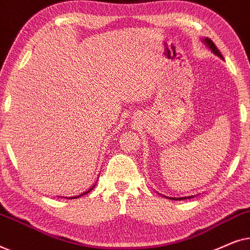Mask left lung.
Returning a JSON list of instances; mask_svg holds the SVG:
<instances>
[{
	"instance_id": "1",
	"label": "left lung",
	"mask_w": 250,
	"mask_h": 250,
	"mask_svg": "<svg viewBox=\"0 0 250 250\" xmlns=\"http://www.w3.org/2000/svg\"><path fill=\"white\" fill-rule=\"evenodd\" d=\"M201 41H203V43L206 45L208 49H209L211 52H213L215 56H217L218 58H221L222 60H223V57H222V54L220 51H218V49L216 46H215V44L213 43V41H210L208 37H206V39H201ZM167 198L166 196H163ZM191 198H194V196H189V197H179V198H175V197H168V199H172V200H184V199H191Z\"/></svg>"
}]
</instances>
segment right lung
Returning a JSON list of instances; mask_svg holds the SVG:
<instances>
[{
	"label": "right lung",
	"mask_w": 250,
	"mask_h": 250,
	"mask_svg": "<svg viewBox=\"0 0 250 250\" xmlns=\"http://www.w3.org/2000/svg\"><path fill=\"white\" fill-rule=\"evenodd\" d=\"M95 187V184L93 187L91 188V189H88L87 191H85V192H83V193H81V194H78V196H75V197H69V198H67V199H76V198H80V197H82V196H84V194H86V193H88L90 192V191H92V189H93V188Z\"/></svg>",
	"instance_id": "add662e5"
}]
</instances>
